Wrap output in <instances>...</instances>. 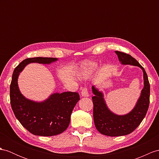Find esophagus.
Here are the masks:
<instances>
[{"label": "esophagus", "mask_w": 159, "mask_h": 159, "mask_svg": "<svg viewBox=\"0 0 159 159\" xmlns=\"http://www.w3.org/2000/svg\"><path fill=\"white\" fill-rule=\"evenodd\" d=\"M82 96H84V97H88L89 96V94H88V91L87 88L84 87L82 89Z\"/></svg>", "instance_id": "1"}]
</instances>
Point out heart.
<instances>
[{"instance_id":"heart-1","label":"heart","mask_w":159,"mask_h":159,"mask_svg":"<svg viewBox=\"0 0 159 159\" xmlns=\"http://www.w3.org/2000/svg\"><path fill=\"white\" fill-rule=\"evenodd\" d=\"M98 64L96 62H88L84 63L83 66L81 68L80 74L82 77H86L94 71L97 68Z\"/></svg>"}]
</instances>
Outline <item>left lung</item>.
<instances>
[{"label":"left lung","instance_id":"8db88e82","mask_svg":"<svg viewBox=\"0 0 159 159\" xmlns=\"http://www.w3.org/2000/svg\"><path fill=\"white\" fill-rule=\"evenodd\" d=\"M122 65H134L142 69L144 78V88L134 109L125 115L113 113L108 108L104 94L94 86H92V101L94 104L93 117L96 128L100 134L108 136H121L131 134L140 124L148 109L150 102V84L148 76L142 65L131 55L115 51Z\"/></svg>","mask_w":159,"mask_h":159}]
</instances>
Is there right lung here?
Listing matches in <instances>:
<instances>
[{"label": "right lung", "mask_w": 159, "mask_h": 159, "mask_svg": "<svg viewBox=\"0 0 159 159\" xmlns=\"http://www.w3.org/2000/svg\"><path fill=\"white\" fill-rule=\"evenodd\" d=\"M57 58L35 57L21 61L15 69L10 86L11 105L18 121L30 133L40 136H52L65 131L80 95L77 92L53 93L42 102L25 98L18 86V77L30 63L50 64Z\"/></svg>", "instance_id": "right-lung-1"}]
</instances>
